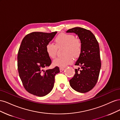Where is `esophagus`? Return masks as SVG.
<instances>
[{
	"label": "esophagus",
	"instance_id": "1",
	"mask_svg": "<svg viewBox=\"0 0 120 120\" xmlns=\"http://www.w3.org/2000/svg\"><path fill=\"white\" fill-rule=\"evenodd\" d=\"M64 70V68H60V72L63 71Z\"/></svg>",
	"mask_w": 120,
	"mask_h": 120
}]
</instances>
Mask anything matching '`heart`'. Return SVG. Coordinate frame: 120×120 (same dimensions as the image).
<instances>
[{"mask_svg": "<svg viewBox=\"0 0 120 120\" xmlns=\"http://www.w3.org/2000/svg\"><path fill=\"white\" fill-rule=\"evenodd\" d=\"M56 45L48 43L45 46V50L48 56L51 59L56 57L57 48L64 46V55L65 56L57 58L53 61L54 66L64 68L71 64L74 59L78 58L82 52V42L75 35L68 34H60L54 39Z\"/></svg>", "mask_w": 120, "mask_h": 120, "instance_id": "1", "label": "heart"}]
</instances>
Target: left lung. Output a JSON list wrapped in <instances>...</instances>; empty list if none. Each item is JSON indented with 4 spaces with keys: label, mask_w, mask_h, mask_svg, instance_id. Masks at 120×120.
Segmentation results:
<instances>
[{
    "label": "left lung",
    "mask_w": 120,
    "mask_h": 120,
    "mask_svg": "<svg viewBox=\"0 0 120 120\" xmlns=\"http://www.w3.org/2000/svg\"><path fill=\"white\" fill-rule=\"evenodd\" d=\"M67 32L77 34L82 42V52L75 64L81 69H75L70 84L76 91L85 93L95 86L99 78L101 67L99 43L92 32L85 28L76 27Z\"/></svg>",
    "instance_id": "left-lung-1"
}]
</instances>
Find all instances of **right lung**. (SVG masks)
<instances>
[{
    "instance_id": "1",
    "label": "right lung",
    "mask_w": 120,
    "mask_h": 120,
    "mask_svg": "<svg viewBox=\"0 0 120 120\" xmlns=\"http://www.w3.org/2000/svg\"><path fill=\"white\" fill-rule=\"evenodd\" d=\"M56 33L33 32L25 36L21 43L17 55L18 71L24 88L34 95L43 97L51 92L55 75L60 71L58 67L43 70L52 64L45 46Z\"/></svg>"
}]
</instances>
